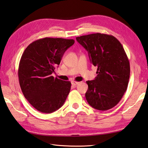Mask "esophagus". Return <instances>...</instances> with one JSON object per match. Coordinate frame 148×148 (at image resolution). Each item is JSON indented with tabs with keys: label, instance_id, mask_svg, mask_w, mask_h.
Instances as JSON below:
<instances>
[{
	"label": "esophagus",
	"instance_id": "esophagus-1",
	"mask_svg": "<svg viewBox=\"0 0 148 148\" xmlns=\"http://www.w3.org/2000/svg\"><path fill=\"white\" fill-rule=\"evenodd\" d=\"M71 83H72V85H77V84H79V82H75V81H72V82H71Z\"/></svg>",
	"mask_w": 148,
	"mask_h": 148
}]
</instances>
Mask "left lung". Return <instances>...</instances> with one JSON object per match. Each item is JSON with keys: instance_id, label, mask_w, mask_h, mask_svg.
Instances as JSON below:
<instances>
[{"instance_id": "obj_1", "label": "left lung", "mask_w": 148, "mask_h": 148, "mask_svg": "<svg viewBox=\"0 0 148 148\" xmlns=\"http://www.w3.org/2000/svg\"><path fill=\"white\" fill-rule=\"evenodd\" d=\"M96 66L97 76L87 81L85 98L91 107L107 111L119 103L127 90L130 75V61L122 44L111 35L96 33L76 37Z\"/></svg>"}]
</instances>
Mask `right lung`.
I'll return each instance as SVG.
<instances>
[{"label": "right lung", "mask_w": 148, "mask_h": 148, "mask_svg": "<svg viewBox=\"0 0 148 148\" xmlns=\"http://www.w3.org/2000/svg\"><path fill=\"white\" fill-rule=\"evenodd\" d=\"M74 43V39L45 37L32 42L24 51L18 81L25 98L37 111L51 113L65 103L71 83L53 77L52 74Z\"/></svg>", "instance_id": "right-lung-1"}]
</instances>
